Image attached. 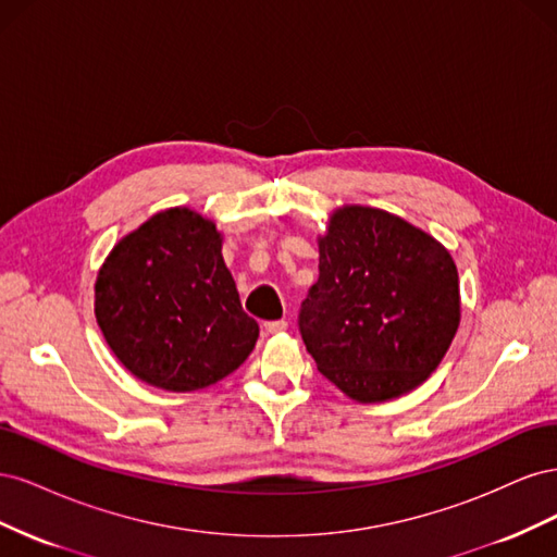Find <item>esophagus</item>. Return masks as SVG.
I'll return each mask as SVG.
<instances>
[{
    "instance_id": "34e87169",
    "label": "esophagus",
    "mask_w": 557,
    "mask_h": 557,
    "mask_svg": "<svg viewBox=\"0 0 557 557\" xmlns=\"http://www.w3.org/2000/svg\"><path fill=\"white\" fill-rule=\"evenodd\" d=\"M264 330H267V334L285 332V330H288V320H285V318H281V320H269V323H264Z\"/></svg>"
}]
</instances>
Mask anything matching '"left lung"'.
Instances as JSON below:
<instances>
[{
	"label": "left lung",
	"instance_id": "1",
	"mask_svg": "<svg viewBox=\"0 0 557 557\" xmlns=\"http://www.w3.org/2000/svg\"><path fill=\"white\" fill-rule=\"evenodd\" d=\"M318 272L297 325L320 374L383 401L434 372L460 323L458 269L442 244L393 213L346 207L320 239Z\"/></svg>",
	"mask_w": 557,
	"mask_h": 557
}]
</instances>
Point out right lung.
<instances>
[{"instance_id":"right-lung-1","label":"right lung","mask_w":557,"mask_h":557,"mask_svg":"<svg viewBox=\"0 0 557 557\" xmlns=\"http://www.w3.org/2000/svg\"><path fill=\"white\" fill-rule=\"evenodd\" d=\"M115 358L156 387L190 393L232 374L258 342L207 218L170 209L117 244L95 285Z\"/></svg>"}]
</instances>
